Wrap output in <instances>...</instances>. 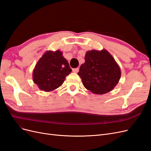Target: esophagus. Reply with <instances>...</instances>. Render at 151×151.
Returning a JSON list of instances; mask_svg holds the SVG:
<instances>
[{
    "mask_svg": "<svg viewBox=\"0 0 151 151\" xmlns=\"http://www.w3.org/2000/svg\"><path fill=\"white\" fill-rule=\"evenodd\" d=\"M73 72L74 73H77L79 71V68H74V69H72Z\"/></svg>",
    "mask_w": 151,
    "mask_h": 151,
    "instance_id": "1",
    "label": "esophagus"
}]
</instances>
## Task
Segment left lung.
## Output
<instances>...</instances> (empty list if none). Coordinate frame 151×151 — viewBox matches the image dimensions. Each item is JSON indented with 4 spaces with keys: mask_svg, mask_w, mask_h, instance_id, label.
<instances>
[{
    "mask_svg": "<svg viewBox=\"0 0 151 151\" xmlns=\"http://www.w3.org/2000/svg\"><path fill=\"white\" fill-rule=\"evenodd\" d=\"M78 74L85 88L96 94L111 91L119 82V65L106 50L88 51Z\"/></svg>",
    "mask_w": 151,
    "mask_h": 151,
    "instance_id": "obj_1",
    "label": "left lung"
}]
</instances>
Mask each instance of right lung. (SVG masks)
Returning a JSON list of instances; mask_svg holds the SVG:
<instances>
[{
    "instance_id": "add662e5",
    "label": "right lung",
    "mask_w": 151,
    "mask_h": 151,
    "mask_svg": "<svg viewBox=\"0 0 151 151\" xmlns=\"http://www.w3.org/2000/svg\"><path fill=\"white\" fill-rule=\"evenodd\" d=\"M72 69L62 52L47 51L36 63L33 72V82L40 90L50 92L61 86Z\"/></svg>"
}]
</instances>
